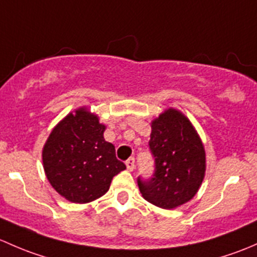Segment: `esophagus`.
Returning <instances> with one entry per match:
<instances>
[{
  "label": "esophagus",
  "mask_w": 257,
  "mask_h": 257,
  "mask_svg": "<svg viewBox=\"0 0 257 257\" xmlns=\"http://www.w3.org/2000/svg\"><path fill=\"white\" fill-rule=\"evenodd\" d=\"M126 167H127V171L132 172L135 169V158L131 157L126 161Z\"/></svg>",
  "instance_id": "esophagus-1"
}]
</instances>
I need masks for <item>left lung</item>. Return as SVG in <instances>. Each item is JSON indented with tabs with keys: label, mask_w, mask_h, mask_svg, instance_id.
I'll list each match as a JSON object with an SVG mask.
<instances>
[{
	"label": "left lung",
	"mask_w": 257,
	"mask_h": 257,
	"mask_svg": "<svg viewBox=\"0 0 257 257\" xmlns=\"http://www.w3.org/2000/svg\"><path fill=\"white\" fill-rule=\"evenodd\" d=\"M150 148L156 172L150 181L139 178L144 199L162 209H174L193 199L207 169L202 139L182 111L169 107L151 122Z\"/></svg>",
	"instance_id": "obj_1"
}]
</instances>
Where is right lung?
Wrapping results in <instances>:
<instances>
[{"label":"right lung","mask_w":257,"mask_h":257,"mask_svg":"<svg viewBox=\"0 0 257 257\" xmlns=\"http://www.w3.org/2000/svg\"><path fill=\"white\" fill-rule=\"evenodd\" d=\"M106 126L81 106L63 117L49 134L42 151L44 173L58 194L85 204L109 190L113 176L126 169L115 146L105 141Z\"/></svg>","instance_id":"1"}]
</instances>
